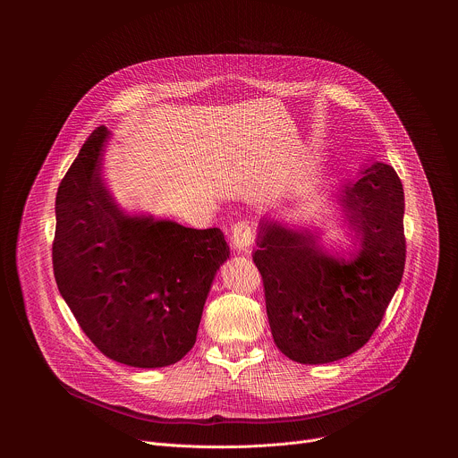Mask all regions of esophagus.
I'll return each instance as SVG.
<instances>
[{
    "label": "esophagus",
    "instance_id": "34e87169",
    "mask_svg": "<svg viewBox=\"0 0 458 458\" xmlns=\"http://www.w3.org/2000/svg\"><path fill=\"white\" fill-rule=\"evenodd\" d=\"M232 244L239 251H248V248L253 244V232L244 223H237L232 230Z\"/></svg>",
    "mask_w": 458,
    "mask_h": 458
}]
</instances>
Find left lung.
Returning <instances> with one entry per match:
<instances>
[{"mask_svg": "<svg viewBox=\"0 0 458 458\" xmlns=\"http://www.w3.org/2000/svg\"><path fill=\"white\" fill-rule=\"evenodd\" d=\"M335 201L353 239L346 255H332L318 228L276 217L259 223L253 263L263 276L274 343L301 364L360 350L404 274V190L394 166L362 165Z\"/></svg>", "mask_w": 458, "mask_h": 458, "instance_id": "obj_1", "label": "left lung"}]
</instances>
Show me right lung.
<instances>
[{
	"mask_svg": "<svg viewBox=\"0 0 458 458\" xmlns=\"http://www.w3.org/2000/svg\"><path fill=\"white\" fill-rule=\"evenodd\" d=\"M98 126L55 195L54 276L96 348L134 368H163L195 344L203 308L230 257L219 228L195 230L152 214H128L110 193Z\"/></svg>",
	"mask_w": 458,
	"mask_h": 458,
	"instance_id": "1",
	"label": "right lung"
}]
</instances>
